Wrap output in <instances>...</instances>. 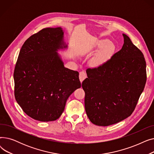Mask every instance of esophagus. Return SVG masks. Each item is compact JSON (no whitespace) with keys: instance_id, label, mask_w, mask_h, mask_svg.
<instances>
[{"instance_id":"esophagus-1","label":"esophagus","mask_w":154,"mask_h":154,"mask_svg":"<svg viewBox=\"0 0 154 154\" xmlns=\"http://www.w3.org/2000/svg\"><path fill=\"white\" fill-rule=\"evenodd\" d=\"M87 77V74L84 71H81L79 73V79L80 82H82L83 80Z\"/></svg>"}]
</instances>
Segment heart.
<instances>
[{"instance_id":"obj_1","label":"heart","mask_w":154,"mask_h":154,"mask_svg":"<svg viewBox=\"0 0 154 154\" xmlns=\"http://www.w3.org/2000/svg\"><path fill=\"white\" fill-rule=\"evenodd\" d=\"M95 46L100 51L97 55L91 60V65L94 67H97L107 62L115 51V46L109 40L103 39L97 40Z\"/></svg>"}]
</instances>
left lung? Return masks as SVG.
Listing matches in <instances>:
<instances>
[{
    "instance_id": "1",
    "label": "left lung",
    "mask_w": 154,
    "mask_h": 154,
    "mask_svg": "<svg viewBox=\"0 0 154 154\" xmlns=\"http://www.w3.org/2000/svg\"><path fill=\"white\" fill-rule=\"evenodd\" d=\"M121 49L102 66L88 68L82 84L86 114L95 125L109 126L131 116L147 80L143 53L127 35Z\"/></svg>"
}]
</instances>
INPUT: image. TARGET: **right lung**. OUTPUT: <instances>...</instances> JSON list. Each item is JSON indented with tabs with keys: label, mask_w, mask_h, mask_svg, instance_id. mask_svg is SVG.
<instances>
[{
	"label": "right lung",
	"mask_w": 154,
	"mask_h": 154,
	"mask_svg": "<svg viewBox=\"0 0 154 154\" xmlns=\"http://www.w3.org/2000/svg\"><path fill=\"white\" fill-rule=\"evenodd\" d=\"M63 35L60 27H48L31 35L15 63V100L28 116L41 122L58 119L69 97L81 87L79 73L65 68L56 52L66 47Z\"/></svg>",
	"instance_id": "add662e5"
}]
</instances>
